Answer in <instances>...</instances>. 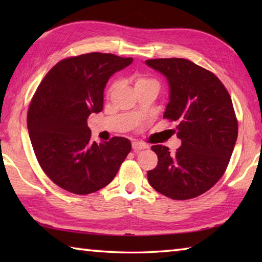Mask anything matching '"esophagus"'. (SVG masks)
Segmentation results:
<instances>
[{"instance_id": "34e87169", "label": "esophagus", "mask_w": 262, "mask_h": 262, "mask_svg": "<svg viewBox=\"0 0 262 262\" xmlns=\"http://www.w3.org/2000/svg\"><path fill=\"white\" fill-rule=\"evenodd\" d=\"M132 147L134 151H140V150H143V149H148V144H144V143H141V142H133L132 143Z\"/></svg>"}]
</instances>
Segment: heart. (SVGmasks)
<instances>
[{
    "mask_svg": "<svg viewBox=\"0 0 262 262\" xmlns=\"http://www.w3.org/2000/svg\"><path fill=\"white\" fill-rule=\"evenodd\" d=\"M133 78H134V82H135V89L144 86V85H150V84H155V85H158L157 82L155 81V79L144 76V75H141V74L135 75V76ZM113 86H114V84L112 86H111V89H112Z\"/></svg>",
    "mask_w": 262,
    "mask_h": 262,
    "instance_id": "1",
    "label": "heart"
}]
</instances>
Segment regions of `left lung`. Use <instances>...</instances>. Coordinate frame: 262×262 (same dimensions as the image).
Segmentation results:
<instances>
[{
    "instance_id": "left-lung-1",
    "label": "left lung",
    "mask_w": 262,
    "mask_h": 262,
    "mask_svg": "<svg viewBox=\"0 0 262 262\" xmlns=\"http://www.w3.org/2000/svg\"><path fill=\"white\" fill-rule=\"evenodd\" d=\"M145 64L167 79L164 118L178 123L181 140L176 154L165 145H152L158 164L148 171V181L173 200L196 198L221 179L232 155L238 123L231 98L214 74L189 60L154 59Z\"/></svg>"
}]
</instances>
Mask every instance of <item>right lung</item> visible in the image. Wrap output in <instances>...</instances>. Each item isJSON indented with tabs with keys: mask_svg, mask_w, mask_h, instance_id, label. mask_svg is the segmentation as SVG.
I'll return each mask as SVG.
<instances>
[{
	"mask_svg": "<svg viewBox=\"0 0 262 262\" xmlns=\"http://www.w3.org/2000/svg\"><path fill=\"white\" fill-rule=\"evenodd\" d=\"M132 57L89 53L64 59L39 84L28 112V129L35 157L53 183L70 193L85 195L107 186L132 149L115 136L91 140L88 118L103 111L104 89Z\"/></svg>",
	"mask_w": 262,
	"mask_h": 262,
	"instance_id": "add662e5",
	"label": "right lung"
}]
</instances>
